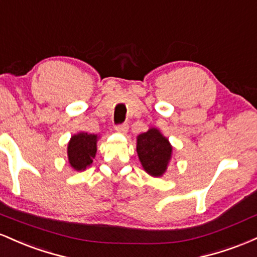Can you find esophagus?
Here are the masks:
<instances>
[{"label":"esophagus","instance_id":"esophagus-1","mask_svg":"<svg viewBox=\"0 0 257 257\" xmlns=\"http://www.w3.org/2000/svg\"><path fill=\"white\" fill-rule=\"evenodd\" d=\"M128 124L126 123H123V124H119L116 126V132L120 133V134H126V132H128Z\"/></svg>","mask_w":257,"mask_h":257}]
</instances>
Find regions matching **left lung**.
I'll return each mask as SVG.
<instances>
[{
    "mask_svg": "<svg viewBox=\"0 0 257 257\" xmlns=\"http://www.w3.org/2000/svg\"><path fill=\"white\" fill-rule=\"evenodd\" d=\"M137 152L144 170L158 178L166 173L173 147L157 128H151L137 138Z\"/></svg>",
    "mask_w": 257,
    "mask_h": 257,
    "instance_id": "1",
    "label": "left lung"
}]
</instances>
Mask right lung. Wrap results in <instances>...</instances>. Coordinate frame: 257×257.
<instances>
[{"label": "right lung", "instance_id": "right-lung-1", "mask_svg": "<svg viewBox=\"0 0 257 257\" xmlns=\"http://www.w3.org/2000/svg\"><path fill=\"white\" fill-rule=\"evenodd\" d=\"M98 139V135L84 132L72 135L67 145V157L73 169L82 172L93 163L96 155Z\"/></svg>", "mask_w": 257, "mask_h": 257}]
</instances>
